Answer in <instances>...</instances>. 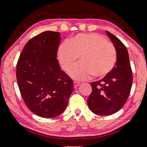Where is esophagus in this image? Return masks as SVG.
<instances>
[{
    "instance_id": "34e87169",
    "label": "esophagus",
    "mask_w": 147,
    "mask_h": 147,
    "mask_svg": "<svg viewBox=\"0 0 147 147\" xmlns=\"http://www.w3.org/2000/svg\"><path fill=\"white\" fill-rule=\"evenodd\" d=\"M80 82H76V81L74 82V88H76V87H78V86H80Z\"/></svg>"
}]
</instances>
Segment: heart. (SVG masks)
<instances>
[{
    "instance_id": "1",
    "label": "heart",
    "mask_w": 147,
    "mask_h": 147,
    "mask_svg": "<svg viewBox=\"0 0 147 147\" xmlns=\"http://www.w3.org/2000/svg\"><path fill=\"white\" fill-rule=\"evenodd\" d=\"M81 62L70 70L69 75L77 80H86L92 76L102 78L115 65L116 48L103 35L98 33L78 34L68 42H63L58 50L62 69L67 71L78 57Z\"/></svg>"
}]
</instances>
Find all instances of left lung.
Masks as SVG:
<instances>
[{"mask_svg":"<svg viewBox=\"0 0 147 147\" xmlns=\"http://www.w3.org/2000/svg\"><path fill=\"white\" fill-rule=\"evenodd\" d=\"M117 53L115 67L103 79L91 82L92 93L87 100L90 109L98 115L108 116L123 107L132 84V73L126 46L106 31Z\"/></svg>","mask_w":147,"mask_h":147,"instance_id":"left-lung-1","label":"left lung"}]
</instances>
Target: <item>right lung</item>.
I'll return each mask as SVG.
<instances>
[{
	"mask_svg": "<svg viewBox=\"0 0 147 147\" xmlns=\"http://www.w3.org/2000/svg\"><path fill=\"white\" fill-rule=\"evenodd\" d=\"M58 32L47 31L26 43L17 63V80L27 108L43 118L59 116L74 90L72 80L60 69Z\"/></svg>",
	"mask_w": 147,
	"mask_h": 147,
	"instance_id": "right-lung-1",
	"label": "right lung"
}]
</instances>
